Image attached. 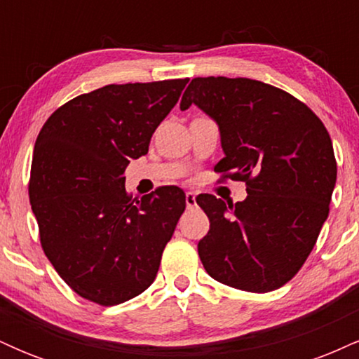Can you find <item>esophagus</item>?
<instances>
[{
  "label": "esophagus",
  "instance_id": "obj_1",
  "mask_svg": "<svg viewBox=\"0 0 359 359\" xmlns=\"http://www.w3.org/2000/svg\"><path fill=\"white\" fill-rule=\"evenodd\" d=\"M185 204H187V209H192L196 205V194L185 192Z\"/></svg>",
  "mask_w": 359,
  "mask_h": 359
}]
</instances>
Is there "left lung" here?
I'll return each mask as SVG.
<instances>
[{"mask_svg":"<svg viewBox=\"0 0 359 359\" xmlns=\"http://www.w3.org/2000/svg\"><path fill=\"white\" fill-rule=\"evenodd\" d=\"M196 104L216 121L224 158L214 170L246 182L245 201L197 196L211 228L197 245L214 280L246 292H270L304 265L336 185L327 130L285 90L246 77H196L180 109Z\"/></svg>","mask_w":359,"mask_h":359,"instance_id":"left-lung-1","label":"left lung"}]
</instances>
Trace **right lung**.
Listing matches in <instances>:
<instances>
[{"label":"right lung","mask_w":359,"mask_h":359,"mask_svg":"<svg viewBox=\"0 0 359 359\" xmlns=\"http://www.w3.org/2000/svg\"><path fill=\"white\" fill-rule=\"evenodd\" d=\"M187 82L109 84L81 94L36 137L28 194L42 248L64 282L90 302H126L156 277L185 194L165 185L133 199L125 168L148 154Z\"/></svg>","instance_id":"1"}]
</instances>
